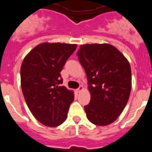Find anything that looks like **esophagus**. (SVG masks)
I'll list each match as a JSON object with an SVG mask.
<instances>
[{
    "mask_svg": "<svg viewBox=\"0 0 152 152\" xmlns=\"http://www.w3.org/2000/svg\"><path fill=\"white\" fill-rule=\"evenodd\" d=\"M83 90H84V87H83V86L81 85V86H80V87H79V88H77V90H76V91H77V93H80V91H82Z\"/></svg>",
    "mask_w": 152,
    "mask_h": 152,
    "instance_id": "obj_1",
    "label": "esophagus"
}]
</instances>
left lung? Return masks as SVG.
<instances>
[{"instance_id": "8db88e82", "label": "left lung", "mask_w": 152, "mask_h": 152, "mask_svg": "<svg viewBox=\"0 0 152 152\" xmlns=\"http://www.w3.org/2000/svg\"><path fill=\"white\" fill-rule=\"evenodd\" d=\"M88 80L91 101L84 107L88 120L96 126L115 122L127 104L132 88L129 61L110 44H84L77 52Z\"/></svg>"}]
</instances>
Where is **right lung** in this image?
<instances>
[{"instance_id": "obj_1", "label": "right lung", "mask_w": 152, "mask_h": 152, "mask_svg": "<svg viewBox=\"0 0 152 152\" xmlns=\"http://www.w3.org/2000/svg\"><path fill=\"white\" fill-rule=\"evenodd\" d=\"M76 48V44L43 42L33 48L22 62L24 99L34 117L49 127L65 121L75 98L73 91L61 86L60 72Z\"/></svg>"}]
</instances>
